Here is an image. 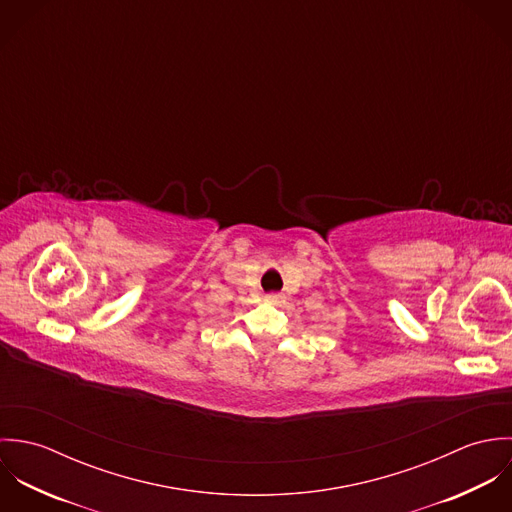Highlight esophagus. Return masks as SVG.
<instances>
[{
  "label": "esophagus",
  "mask_w": 512,
  "mask_h": 512,
  "mask_svg": "<svg viewBox=\"0 0 512 512\" xmlns=\"http://www.w3.org/2000/svg\"><path fill=\"white\" fill-rule=\"evenodd\" d=\"M266 301H268V303H274V305H280V303L284 301V297H282L280 293H268V295H266Z\"/></svg>",
  "instance_id": "1"
}]
</instances>
